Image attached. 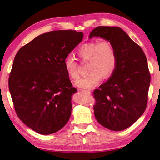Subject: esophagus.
Returning a JSON list of instances; mask_svg holds the SVG:
<instances>
[{
  "mask_svg": "<svg viewBox=\"0 0 160 160\" xmlns=\"http://www.w3.org/2000/svg\"><path fill=\"white\" fill-rule=\"evenodd\" d=\"M80 91L82 93H87V94H91V91H86V90H83V89H80Z\"/></svg>",
  "mask_w": 160,
  "mask_h": 160,
  "instance_id": "obj_1",
  "label": "esophagus"
}]
</instances>
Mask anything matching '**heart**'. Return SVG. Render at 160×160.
I'll use <instances>...</instances> for the list:
<instances>
[{"instance_id": "b5f03b06", "label": "heart", "mask_w": 160, "mask_h": 160, "mask_svg": "<svg viewBox=\"0 0 160 160\" xmlns=\"http://www.w3.org/2000/svg\"><path fill=\"white\" fill-rule=\"evenodd\" d=\"M77 54L82 61H88L87 72L89 74L80 78L76 86L82 89H91L99 83L102 78L108 79L113 76L117 68L118 56L116 50L108 41L89 42L81 45ZM64 69L72 80L79 77L78 64L73 56H68L64 60Z\"/></svg>"}]
</instances>
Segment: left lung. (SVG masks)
I'll use <instances>...</instances> for the list:
<instances>
[{
	"mask_svg": "<svg viewBox=\"0 0 160 160\" xmlns=\"http://www.w3.org/2000/svg\"><path fill=\"white\" fill-rule=\"evenodd\" d=\"M100 37L115 47L118 64L108 81L93 91L97 121L109 130L120 131L136 122L147 108L151 82L147 60L141 47L118 27L100 26L89 38Z\"/></svg>",
	"mask_w": 160,
	"mask_h": 160,
	"instance_id": "obj_1",
	"label": "left lung"
}]
</instances>
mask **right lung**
Masks as SVG:
<instances>
[{"label":"right lung","instance_id":"right-lung-1","mask_svg":"<svg viewBox=\"0 0 160 160\" xmlns=\"http://www.w3.org/2000/svg\"><path fill=\"white\" fill-rule=\"evenodd\" d=\"M82 38L83 33L74 30L49 32L21 47L14 58L9 89L16 113L40 134L58 131L69 120L77 89L64 60Z\"/></svg>","mask_w":160,"mask_h":160}]
</instances>
